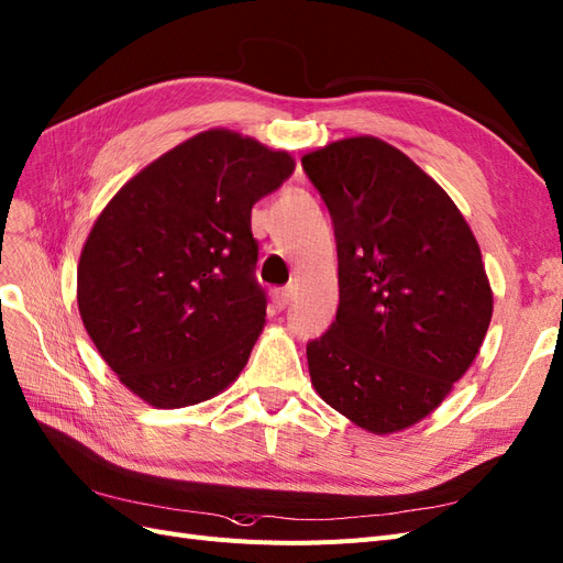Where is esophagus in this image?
<instances>
[{"label":"esophagus","mask_w":563,"mask_h":563,"mask_svg":"<svg viewBox=\"0 0 563 563\" xmlns=\"http://www.w3.org/2000/svg\"><path fill=\"white\" fill-rule=\"evenodd\" d=\"M291 296H294L291 288H275V291H272V302H275L277 310H284L288 300H291Z\"/></svg>","instance_id":"34e87169"}]
</instances>
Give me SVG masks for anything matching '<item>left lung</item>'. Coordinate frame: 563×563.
<instances>
[{
    "label": "left lung",
    "instance_id": "obj_1",
    "mask_svg": "<svg viewBox=\"0 0 563 563\" xmlns=\"http://www.w3.org/2000/svg\"><path fill=\"white\" fill-rule=\"evenodd\" d=\"M331 213L340 302L308 343L319 397L360 428H411L474 362L493 294L463 213L401 150L371 135L302 157Z\"/></svg>",
    "mask_w": 563,
    "mask_h": 563
}]
</instances>
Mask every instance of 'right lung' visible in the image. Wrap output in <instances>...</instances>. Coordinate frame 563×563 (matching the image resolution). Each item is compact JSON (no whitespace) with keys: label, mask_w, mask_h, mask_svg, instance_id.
<instances>
[{"label":"right lung","mask_w":563,"mask_h":563,"mask_svg":"<svg viewBox=\"0 0 563 563\" xmlns=\"http://www.w3.org/2000/svg\"><path fill=\"white\" fill-rule=\"evenodd\" d=\"M294 168L286 152L211 129L145 166L98 216L77 267L79 314L133 395L183 408L240 376L267 308L251 209Z\"/></svg>","instance_id":"right-lung-1"}]
</instances>
